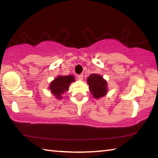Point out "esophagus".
<instances>
[{"label":"esophagus","instance_id":"esophagus-1","mask_svg":"<svg viewBox=\"0 0 158 158\" xmlns=\"http://www.w3.org/2000/svg\"><path fill=\"white\" fill-rule=\"evenodd\" d=\"M77 78H78L79 80H83V79H84V76H83V74H79V75L77 76Z\"/></svg>","mask_w":158,"mask_h":158}]
</instances>
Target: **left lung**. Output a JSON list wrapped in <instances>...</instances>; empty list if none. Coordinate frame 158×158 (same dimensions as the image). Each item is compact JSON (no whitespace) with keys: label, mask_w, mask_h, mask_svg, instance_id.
<instances>
[{"label":"left lung","mask_w":158,"mask_h":158,"mask_svg":"<svg viewBox=\"0 0 158 158\" xmlns=\"http://www.w3.org/2000/svg\"><path fill=\"white\" fill-rule=\"evenodd\" d=\"M87 83L90 91L95 98L104 97L107 93V82L100 74H90L88 77Z\"/></svg>","instance_id":"1"}]
</instances>
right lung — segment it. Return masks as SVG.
<instances>
[{
    "instance_id": "right-lung-1",
    "label": "right lung",
    "mask_w": 158,
    "mask_h": 158,
    "mask_svg": "<svg viewBox=\"0 0 158 158\" xmlns=\"http://www.w3.org/2000/svg\"><path fill=\"white\" fill-rule=\"evenodd\" d=\"M74 81L73 75L58 76L53 81L51 82L49 89L53 95L57 99H61V95L65 91H68L69 85L72 82Z\"/></svg>"
}]
</instances>
